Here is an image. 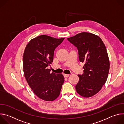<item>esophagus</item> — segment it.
<instances>
[{
    "mask_svg": "<svg viewBox=\"0 0 124 124\" xmlns=\"http://www.w3.org/2000/svg\"><path fill=\"white\" fill-rule=\"evenodd\" d=\"M69 75H67V74H64V78H68L69 77Z\"/></svg>",
    "mask_w": 124,
    "mask_h": 124,
    "instance_id": "esophagus-1",
    "label": "esophagus"
}]
</instances>
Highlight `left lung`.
<instances>
[{"instance_id": "obj_1", "label": "left lung", "mask_w": 124, "mask_h": 124, "mask_svg": "<svg viewBox=\"0 0 124 124\" xmlns=\"http://www.w3.org/2000/svg\"><path fill=\"white\" fill-rule=\"evenodd\" d=\"M67 40L77 47L79 61L85 63L83 74L78 75L76 91L83 97H92L101 90L108 75L110 62L105 46L100 37L90 33L82 32Z\"/></svg>"}]
</instances>
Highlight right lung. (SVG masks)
Wrapping results in <instances>:
<instances>
[{
    "label": "right lung",
    "instance_id": "add662e5",
    "mask_svg": "<svg viewBox=\"0 0 124 124\" xmlns=\"http://www.w3.org/2000/svg\"><path fill=\"white\" fill-rule=\"evenodd\" d=\"M64 39L40 35L30 40L24 51L25 79L34 93L46 101H51L58 97L64 82L62 74L50 73L47 68L53 62L55 49Z\"/></svg>",
    "mask_w": 124,
    "mask_h": 124
}]
</instances>
